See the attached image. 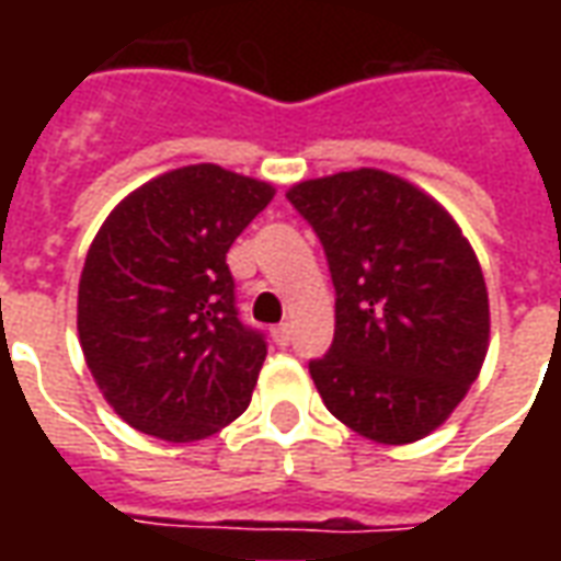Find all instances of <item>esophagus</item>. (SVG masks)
Segmentation results:
<instances>
[{
    "mask_svg": "<svg viewBox=\"0 0 561 561\" xmlns=\"http://www.w3.org/2000/svg\"><path fill=\"white\" fill-rule=\"evenodd\" d=\"M273 340H276V345H288V342H291V324L273 328Z\"/></svg>",
    "mask_w": 561,
    "mask_h": 561,
    "instance_id": "obj_1",
    "label": "esophagus"
}]
</instances>
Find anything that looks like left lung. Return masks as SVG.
Here are the masks:
<instances>
[{"label":"left lung","instance_id":"8db88e82","mask_svg":"<svg viewBox=\"0 0 561 561\" xmlns=\"http://www.w3.org/2000/svg\"><path fill=\"white\" fill-rule=\"evenodd\" d=\"M324 245L336 330L309 364L328 412L378 445H412L450 417L490 345L486 282L435 197L357 168L291 185Z\"/></svg>","mask_w":561,"mask_h":561}]
</instances>
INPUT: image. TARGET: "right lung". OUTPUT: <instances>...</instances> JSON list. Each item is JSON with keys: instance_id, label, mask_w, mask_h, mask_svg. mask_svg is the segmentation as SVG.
<instances>
[{"instance_id": "obj_1", "label": "right lung", "mask_w": 561, "mask_h": 561, "mask_svg": "<svg viewBox=\"0 0 561 561\" xmlns=\"http://www.w3.org/2000/svg\"><path fill=\"white\" fill-rule=\"evenodd\" d=\"M276 188L188 164L126 195L95 233L78 336L102 397L128 426L197 442L245 412L267 342L237 318L225 255Z\"/></svg>"}]
</instances>
